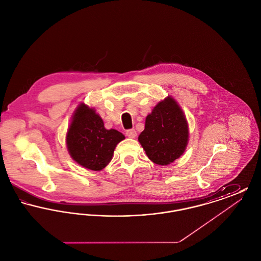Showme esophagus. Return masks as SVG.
Wrapping results in <instances>:
<instances>
[{
    "instance_id": "obj_1",
    "label": "esophagus",
    "mask_w": 261,
    "mask_h": 261,
    "mask_svg": "<svg viewBox=\"0 0 261 261\" xmlns=\"http://www.w3.org/2000/svg\"><path fill=\"white\" fill-rule=\"evenodd\" d=\"M126 136L129 138H135L137 136V132L135 129H128L126 131Z\"/></svg>"
}]
</instances>
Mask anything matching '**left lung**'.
Returning a JSON list of instances; mask_svg holds the SVG:
<instances>
[{
  "instance_id": "1",
  "label": "left lung",
  "mask_w": 261,
  "mask_h": 261,
  "mask_svg": "<svg viewBox=\"0 0 261 261\" xmlns=\"http://www.w3.org/2000/svg\"><path fill=\"white\" fill-rule=\"evenodd\" d=\"M188 137L185 115L176 100L168 97L147 116L138 140L151 162L167 165L183 154Z\"/></svg>"
}]
</instances>
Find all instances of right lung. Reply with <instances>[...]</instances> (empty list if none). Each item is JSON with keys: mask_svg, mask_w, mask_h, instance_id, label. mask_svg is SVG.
<instances>
[{"mask_svg": "<svg viewBox=\"0 0 261 261\" xmlns=\"http://www.w3.org/2000/svg\"><path fill=\"white\" fill-rule=\"evenodd\" d=\"M124 138L117 130H107L95 111L82 103L77 108L67 131L66 145L75 162L99 171L112 161L116 145Z\"/></svg>", "mask_w": 261, "mask_h": 261, "instance_id": "add662e5", "label": "right lung"}]
</instances>
